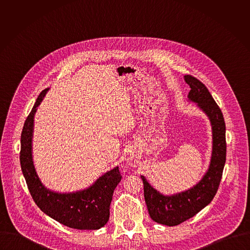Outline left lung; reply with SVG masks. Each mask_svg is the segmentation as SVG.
Here are the masks:
<instances>
[{"mask_svg": "<svg viewBox=\"0 0 250 250\" xmlns=\"http://www.w3.org/2000/svg\"><path fill=\"white\" fill-rule=\"evenodd\" d=\"M190 90L188 98L209 117L213 131V152L208 171L191 188L174 195H164L142 176L144 199L150 217L161 224L175 226L188 220L211 203L217 191L226 161L225 122L223 114L208 88L196 78L186 75Z\"/></svg>", "mask_w": 250, "mask_h": 250, "instance_id": "obj_1", "label": "left lung"}]
</instances>
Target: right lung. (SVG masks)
<instances>
[{
	"instance_id": "1",
	"label": "right lung",
	"mask_w": 250,
	"mask_h": 250,
	"mask_svg": "<svg viewBox=\"0 0 250 250\" xmlns=\"http://www.w3.org/2000/svg\"><path fill=\"white\" fill-rule=\"evenodd\" d=\"M48 89L38 95L21 134L20 164L29 190L39 209L60 223L78 230H97L109 217L114 188L121 181L118 167L107 171L89 188L70 193H59L44 187L36 174L32 155L34 117Z\"/></svg>"
}]
</instances>
